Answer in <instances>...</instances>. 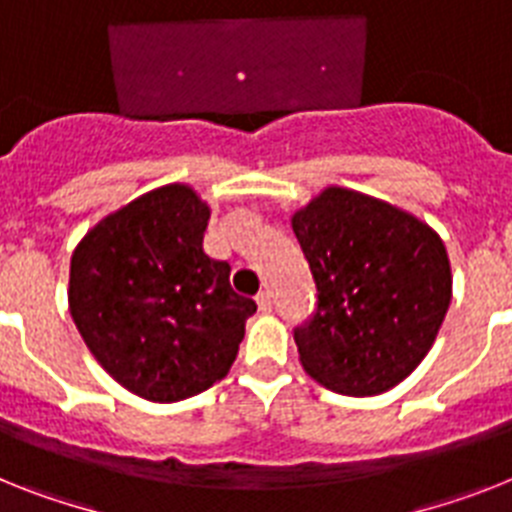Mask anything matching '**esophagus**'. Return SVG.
<instances>
[{"label":"esophagus","instance_id":"esophagus-1","mask_svg":"<svg viewBox=\"0 0 512 512\" xmlns=\"http://www.w3.org/2000/svg\"><path fill=\"white\" fill-rule=\"evenodd\" d=\"M256 303H259V308L261 311H272V306H274V298H272V293H269V290H261L259 293V298H256Z\"/></svg>","mask_w":512,"mask_h":512}]
</instances>
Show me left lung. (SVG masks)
<instances>
[{
  "mask_svg": "<svg viewBox=\"0 0 512 512\" xmlns=\"http://www.w3.org/2000/svg\"><path fill=\"white\" fill-rule=\"evenodd\" d=\"M316 282V308L295 327L308 377L366 398L392 390L424 361L453 298L445 243L398 206L324 188L293 214Z\"/></svg>",
  "mask_w": 512,
  "mask_h": 512,
  "instance_id": "left-lung-1",
  "label": "left lung"
}]
</instances>
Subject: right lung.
Masks as SVG:
<instances>
[{
  "mask_svg": "<svg viewBox=\"0 0 512 512\" xmlns=\"http://www.w3.org/2000/svg\"><path fill=\"white\" fill-rule=\"evenodd\" d=\"M209 206L190 185L149 190L86 232L70 261V314L101 369L151 403L227 377L256 303L206 256Z\"/></svg>",
  "mask_w": 512,
  "mask_h": 512,
  "instance_id": "add662e5",
  "label": "right lung"
}]
</instances>
